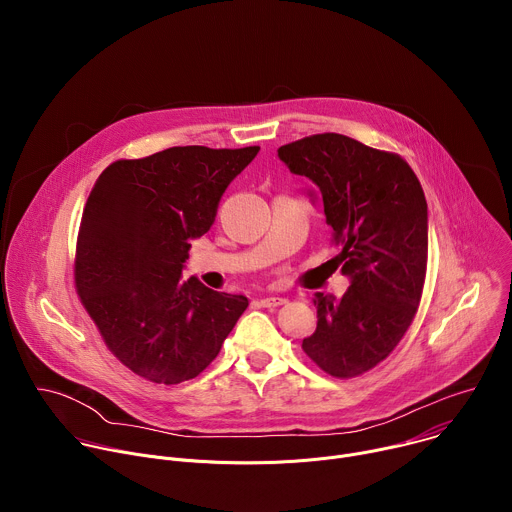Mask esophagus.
Here are the masks:
<instances>
[{
	"label": "esophagus",
	"mask_w": 512,
	"mask_h": 512,
	"mask_svg": "<svg viewBox=\"0 0 512 512\" xmlns=\"http://www.w3.org/2000/svg\"><path fill=\"white\" fill-rule=\"evenodd\" d=\"M287 300L285 298H279V296H263L261 300H259V304L263 306V308H277V306H283Z\"/></svg>",
	"instance_id": "obj_1"
}]
</instances>
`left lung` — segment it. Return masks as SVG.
Masks as SVG:
<instances>
[{"instance_id": "1", "label": "left lung", "mask_w": 512, "mask_h": 512, "mask_svg": "<svg viewBox=\"0 0 512 512\" xmlns=\"http://www.w3.org/2000/svg\"><path fill=\"white\" fill-rule=\"evenodd\" d=\"M279 160L310 178L350 279L336 300L316 291V332L304 352L338 379L358 377L385 360L411 326L427 267V202L409 164L340 133L281 145Z\"/></svg>"}]
</instances>
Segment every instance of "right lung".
Wrapping results in <instances>:
<instances>
[{
    "label": "right lung",
    "instance_id": "obj_1",
    "mask_svg": "<svg viewBox=\"0 0 512 512\" xmlns=\"http://www.w3.org/2000/svg\"><path fill=\"white\" fill-rule=\"evenodd\" d=\"M259 148H168L119 160L95 182L77 241L75 283L107 348L135 375L178 385L221 352L245 296L182 279L190 241L214 223L227 186Z\"/></svg>",
    "mask_w": 512,
    "mask_h": 512
}]
</instances>
